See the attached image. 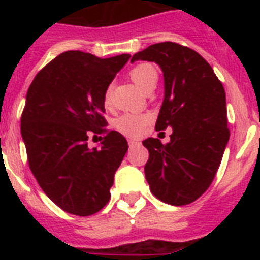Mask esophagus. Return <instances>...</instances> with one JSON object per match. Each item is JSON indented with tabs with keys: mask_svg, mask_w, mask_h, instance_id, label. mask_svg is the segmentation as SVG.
<instances>
[{
	"mask_svg": "<svg viewBox=\"0 0 260 260\" xmlns=\"http://www.w3.org/2000/svg\"><path fill=\"white\" fill-rule=\"evenodd\" d=\"M140 144V142H138V140H128V146H129V148H134V147L139 146Z\"/></svg>",
	"mask_w": 260,
	"mask_h": 260,
	"instance_id": "1",
	"label": "esophagus"
}]
</instances>
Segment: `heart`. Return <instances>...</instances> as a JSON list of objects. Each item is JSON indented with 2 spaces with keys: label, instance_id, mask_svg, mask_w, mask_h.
<instances>
[{
  "label": "heart",
  "instance_id": "b5f03b06",
  "mask_svg": "<svg viewBox=\"0 0 260 260\" xmlns=\"http://www.w3.org/2000/svg\"><path fill=\"white\" fill-rule=\"evenodd\" d=\"M129 77L135 82V85L144 91L147 87L156 83L158 71L151 63H140L129 71ZM110 98H112V91H110V87H108L104 91V104L106 106L110 104ZM148 120H150V116L147 113H124L118 118H116L114 128L125 136L135 138V136L140 135L143 128L147 125Z\"/></svg>",
  "mask_w": 260,
  "mask_h": 260
}]
</instances>
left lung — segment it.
Here are the masks:
<instances>
[{
	"instance_id": "8db88e82",
	"label": "left lung",
	"mask_w": 260,
	"mask_h": 260,
	"mask_svg": "<svg viewBox=\"0 0 260 260\" xmlns=\"http://www.w3.org/2000/svg\"><path fill=\"white\" fill-rule=\"evenodd\" d=\"M158 63L165 77V100L156 131L173 128L170 142H143L150 152L144 166L155 197L170 205H187L213 182L230 140L225 90L213 69L189 47L156 43L131 62Z\"/></svg>"
}]
</instances>
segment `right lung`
<instances>
[{
    "label": "right lung",
    "instance_id": "right-lung-1",
    "mask_svg": "<svg viewBox=\"0 0 260 260\" xmlns=\"http://www.w3.org/2000/svg\"><path fill=\"white\" fill-rule=\"evenodd\" d=\"M129 58L66 51L43 67L28 89L21 136L29 169L47 197L67 213L90 216L110 200L128 143L106 129L104 91ZM91 134L100 135V150L87 147Z\"/></svg>",
    "mask_w": 260,
    "mask_h": 260
}]
</instances>
